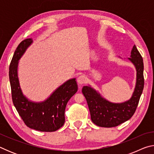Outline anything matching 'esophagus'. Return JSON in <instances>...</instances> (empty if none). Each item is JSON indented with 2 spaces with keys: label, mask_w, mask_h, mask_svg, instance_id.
Instances as JSON below:
<instances>
[{
  "label": "esophagus",
  "mask_w": 154,
  "mask_h": 154,
  "mask_svg": "<svg viewBox=\"0 0 154 154\" xmlns=\"http://www.w3.org/2000/svg\"><path fill=\"white\" fill-rule=\"evenodd\" d=\"M87 80V78L85 76V75H80V76L77 78V82L79 84H83V83H85V82H86Z\"/></svg>",
  "instance_id": "1"
}]
</instances>
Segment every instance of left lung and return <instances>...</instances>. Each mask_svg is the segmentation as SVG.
<instances>
[{
    "label": "left lung",
    "instance_id": "8db88e82",
    "mask_svg": "<svg viewBox=\"0 0 154 154\" xmlns=\"http://www.w3.org/2000/svg\"><path fill=\"white\" fill-rule=\"evenodd\" d=\"M128 60L137 70L136 85L130 100L122 103H113L103 98L90 86H83L82 88V93L90 109L91 119L98 126L111 128L118 126L131 118L136 111L144 88V66L142 56L135 45Z\"/></svg>",
    "mask_w": 154,
    "mask_h": 154
}]
</instances>
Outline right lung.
I'll list each match as a JSON object with an SVG mask.
<instances>
[{"label":"right lung","mask_w":154,"mask_h":154,"mask_svg":"<svg viewBox=\"0 0 154 154\" xmlns=\"http://www.w3.org/2000/svg\"><path fill=\"white\" fill-rule=\"evenodd\" d=\"M32 43V38L22 41L10 63L9 75L13 103L22 120L30 128L41 132H54L64 124L66 104L77 92V83L75 78L68 80L43 102L35 103L28 100L20 86L17 66L19 60Z\"/></svg>","instance_id":"right-lung-1"}]
</instances>
